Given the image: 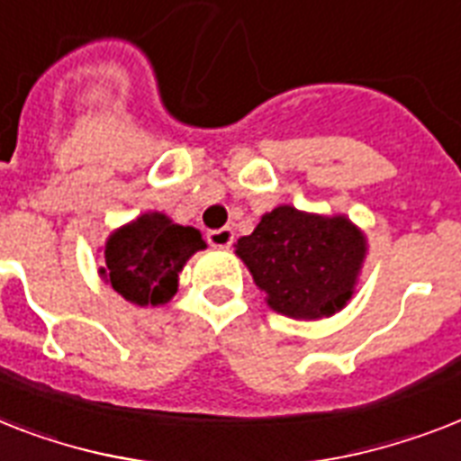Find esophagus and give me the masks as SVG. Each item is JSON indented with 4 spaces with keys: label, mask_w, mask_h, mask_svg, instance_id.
<instances>
[{
    "label": "esophagus",
    "mask_w": 461,
    "mask_h": 461,
    "mask_svg": "<svg viewBox=\"0 0 461 461\" xmlns=\"http://www.w3.org/2000/svg\"><path fill=\"white\" fill-rule=\"evenodd\" d=\"M208 243H211L212 249H230L231 241H234V231L230 227H222V230H212L205 234Z\"/></svg>",
    "instance_id": "esophagus-1"
}]
</instances>
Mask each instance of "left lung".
Listing matches in <instances>:
<instances>
[{
    "instance_id": "left-lung-1",
    "label": "left lung",
    "mask_w": 461,
    "mask_h": 461,
    "mask_svg": "<svg viewBox=\"0 0 461 461\" xmlns=\"http://www.w3.org/2000/svg\"><path fill=\"white\" fill-rule=\"evenodd\" d=\"M237 256L275 312L320 320L346 308L366 256V239L346 215H315L294 205L265 212Z\"/></svg>"
}]
</instances>
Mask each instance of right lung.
<instances>
[{
  "mask_svg": "<svg viewBox=\"0 0 461 461\" xmlns=\"http://www.w3.org/2000/svg\"><path fill=\"white\" fill-rule=\"evenodd\" d=\"M203 249L198 230L172 222L163 212H144L108 237L104 249L106 265L99 275L125 301L156 308L177 294L179 272Z\"/></svg>",
  "mask_w": 461,
  "mask_h": 461,
  "instance_id": "add662e5",
  "label": "right lung"
}]
</instances>
